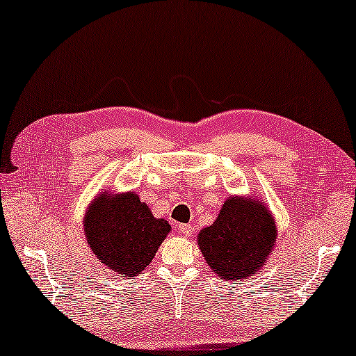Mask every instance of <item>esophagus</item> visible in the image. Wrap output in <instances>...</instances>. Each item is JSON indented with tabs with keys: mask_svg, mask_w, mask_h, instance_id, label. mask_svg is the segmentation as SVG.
I'll list each match as a JSON object with an SVG mask.
<instances>
[{
	"mask_svg": "<svg viewBox=\"0 0 356 356\" xmlns=\"http://www.w3.org/2000/svg\"><path fill=\"white\" fill-rule=\"evenodd\" d=\"M178 232L183 233L184 236H193V227L191 225H186V223H181V225H178Z\"/></svg>",
	"mask_w": 356,
	"mask_h": 356,
	"instance_id": "1",
	"label": "esophagus"
}]
</instances>
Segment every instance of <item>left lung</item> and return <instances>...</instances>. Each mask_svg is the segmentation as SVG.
<instances>
[{
  "mask_svg": "<svg viewBox=\"0 0 356 356\" xmlns=\"http://www.w3.org/2000/svg\"><path fill=\"white\" fill-rule=\"evenodd\" d=\"M277 241L269 209L254 197L230 196L211 227L202 228L197 245L218 279L240 280L259 272Z\"/></svg>",
  "mask_w": 356,
  "mask_h": 356,
  "instance_id": "1",
  "label": "left lung"
}]
</instances>
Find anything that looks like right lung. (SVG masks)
<instances>
[{
	"label": "right lung",
	"mask_w": 356,
	"mask_h": 356,
	"mask_svg": "<svg viewBox=\"0 0 356 356\" xmlns=\"http://www.w3.org/2000/svg\"><path fill=\"white\" fill-rule=\"evenodd\" d=\"M172 230L165 218H155L136 193L104 191L84 216V233L102 264L123 277L140 274L154 259Z\"/></svg>",
	"instance_id": "add662e5"
}]
</instances>
